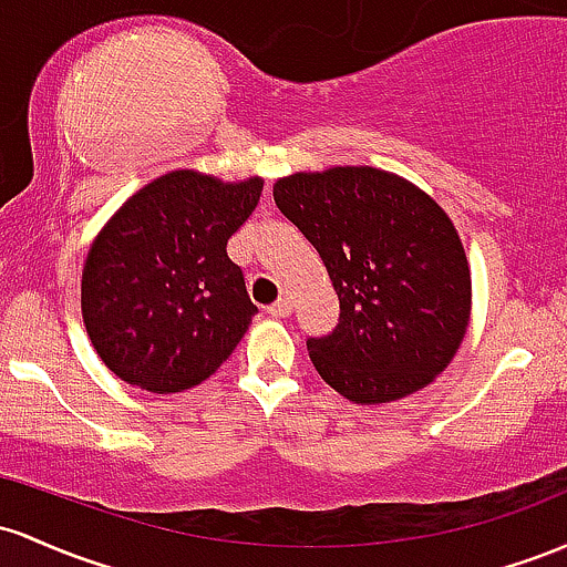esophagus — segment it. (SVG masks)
Here are the masks:
<instances>
[{
    "label": "esophagus",
    "instance_id": "obj_1",
    "mask_svg": "<svg viewBox=\"0 0 567 567\" xmlns=\"http://www.w3.org/2000/svg\"><path fill=\"white\" fill-rule=\"evenodd\" d=\"M267 313L276 316V318H286V316L291 313V300H286V297H284V300H278L276 305H270V308H267Z\"/></svg>",
    "mask_w": 567,
    "mask_h": 567
}]
</instances>
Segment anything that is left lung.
Listing matches in <instances>:
<instances>
[{
	"instance_id": "left-lung-1",
	"label": "left lung",
	"mask_w": 567,
	"mask_h": 567,
	"mask_svg": "<svg viewBox=\"0 0 567 567\" xmlns=\"http://www.w3.org/2000/svg\"><path fill=\"white\" fill-rule=\"evenodd\" d=\"M272 198L327 265L340 297L332 334L308 340L316 372L353 404L431 385L472 318V265L425 189L372 165L297 171Z\"/></svg>"
}]
</instances>
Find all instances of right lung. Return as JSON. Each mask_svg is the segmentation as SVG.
<instances>
[{"mask_svg":"<svg viewBox=\"0 0 567 567\" xmlns=\"http://www.w3.org/2000/svg\"><path fill=\"white\" fill-rule=\"evenodd\" d=\"M262 187V176L221 182L195 168L168 171L106 219L82 265L80 308L114 378L179 393L230 359L257 305L227 240Z\"/></svg>","mask_w":567,"mask_h":567,"instance_id":"right-lung-1","label":"right lung"}]
</instances>
